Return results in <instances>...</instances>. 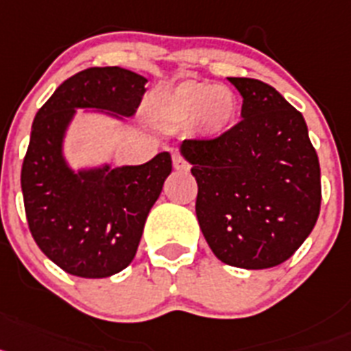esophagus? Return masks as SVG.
<instances>
[{
  "instance_id": "1",
  "label": "esophagus",
  "mask_w": 351,
  "mask_h": 351,
  "mask_svg": "<svg viewBox=\"0 0 351 351\" xmlns=\"http://www.w3.org/2000/svg\"><path fill=\"white\" fill-rule=\"evenodd\" d=\"M173 166L176 171H187L189 169V162L180 154H173Z\"/></svg>"
}]
</instances>
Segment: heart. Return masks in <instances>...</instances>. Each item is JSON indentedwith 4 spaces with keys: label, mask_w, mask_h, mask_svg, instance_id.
I'll list each match as a JSON object with an SVG mask.
<instances>
[{
    "label": "heart",
    "mask_w": 351,
    "mask_h": 351,
    "mask_svg": "<svg viewBox=\"0 0 351 351\" xmlns=\"http://www.w3.org/2000/svg\"><path fill=\"white\" fill-rule=\"evenodd\" d=\"M239 109L230 88L203 81H185L152 99V111L162 123H194V129L206 138L226 134L239 120Z\"/></svg>",
    "instance_id": "b5f03b06"
}]
</instances>
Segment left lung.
<instances>
[{
  "label": "left lung",
  "instance_id": "1",
  "mask_svg": "<svg viewBox=\"0 0 351 351\" xmlns=\"http://www.w3.org/2000/svg\"><path fill=\"white\" fill-rule=\"evenodd\" d=\"M242 120L219 138L185 139L196 215L213 254L231 267L285 263L315 228L322 180L302 112L270 84L230 77Z\"/></svg>",
  "mask_w": 351,
  "mask_h": 351
}]
</instances>
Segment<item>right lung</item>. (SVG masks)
Instances as JSON below:
<instances>
[{"label": "right lung", "instance_id": "add662e5", "mask_svg": "<svg viewBox=\"0 0 351 351\" xmlns=\"http://www.w3.org/2000/svg\"><path fill=\"white\" fill-rule=\"evenodd\" d=\"M145 84L132 70L91 66L60 84L33 120L21 169L24 210L36 245L66 274L100 279L129 267L148 212L171 173L167 152L141 166L81 175L63 162V132L75 108L132 117Z\"/></svg>", "mask_w": 351, "mask_h": 351}]
</instances>
